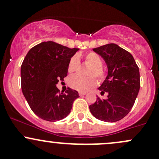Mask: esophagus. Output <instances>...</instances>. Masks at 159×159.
Instances as JSON below:
<instances>
[{
	"mask_svg": "<svg viewBox=\"0 0 159 159\" xmlns=\"http://www.w3.org/2000/svg\"><path fill=\"white\" fill-rule=\"evenodd\" d=\"M85 94H86V93L85 92H79L80 96H83V95H85Z\"/></svg>",
	"mask_w": 159,
	"mask_h": 159,
	"instance_id": "1",
	"label": "esophagus"
}]
</instances>
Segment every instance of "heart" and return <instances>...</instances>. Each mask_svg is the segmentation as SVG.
Returning a JSON list of instances; mask_svg holds the SVG:
<instances>
[{
	"label": "heart",
	"instance_id": "heart-1",
	"mask_svg": "<svg viewBox=\"0 0 159 159\" xmlns=\"http://www.w3.org/2000/svg\"><path fill=\"white\" fill-rule=\"evenodd\" d=\"M84 62L89 65L90 67L87 70L86 75L88 77L72 76L68 78V84L70 88L76 91L85 92L94 88L97 84L96 77L99 81H103L106 78V71L103 66V58L101 56L94 52H89L84 55ZM80 65V60L78 56H73L69 59L68 64V71L70 74H73L78 71Z\"/></svg>",
	"mask_w": 159,
	"mask_h": 159
}]
</instances>
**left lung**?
<instances>
[{
	"label": "left lung",
	"instance_id": "left-lung-1",
	"mask_svg": "<svg viewBox=\"0 0 159 159\" xmlns=\"http://www.w3.org/2000/svg\"><path fill=\"white\" fill-rule=\"evenodd\" d=\"M104 59L108 75L98 89L107 99L97 98L90 105V111L97 119L105 122L119 121L126 116L134 105L140 88L139 67L126 50L114 43L93 49Z\"/></svg>",
	"mask_w": 159,
	"mask_h": 159
}]
</instances>
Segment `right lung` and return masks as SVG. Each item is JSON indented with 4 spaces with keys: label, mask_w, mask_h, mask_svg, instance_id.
<instances>
[{
    "label": "right lung",
    "mask_w": 159,
    "mask_h": 159,
    "mask_svg": "<svg viewBox=\"0 0 159 159\" xmlns=\"http://www.w3.org/2000/svg\"><path fill=\"white\" fill-rule=\"evenodd\" d=\"M78 50L48 41L35 46L26 54L21 66V88L31 110L41 119H64L79 98L75 90L68 88L66 93H60L56 87L68 75V61Z\"/></svg>",
    "instance_id": "1"
}]
</instances>
